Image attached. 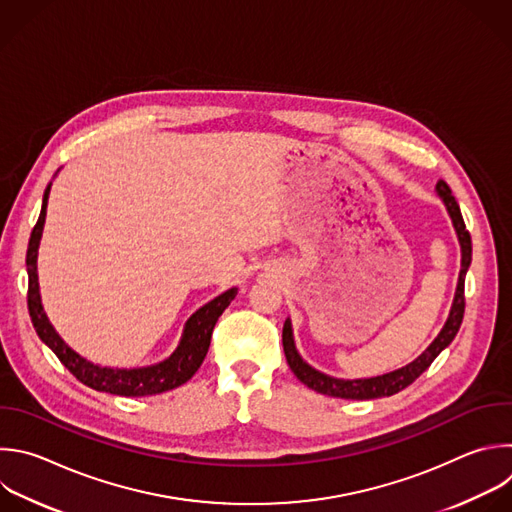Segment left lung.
I'll list each match as a JSON object with an SVG mask.
<instances>
[{"label":"left lung","instance_id":"obj_1","mask_svg":"<svg viewBox=\"0 0 512 512\" xmlns=\"http://www.w3.org/2000/svg\"><path fill=\"white\" fill-rule=\"evenodd\" d=\"M436 191H438L440 199L444 201V205H446V209L452 217V223H454V229H456V235H458V241H460V247H462V269H460V277H458L456 297H454V303H452V309H450V317H448L446 325L442 327L440 335L434 339L430 348L420 358H416L406 368H400L396 372H390V374H384V376H378V378L337 380V378H331V376H325V374L313 370L309 364H305L299 358V354L295 350V344H293L291 323L287 319L285 325H283V352H285V358H287V364H289L291 372L307 388H311L319 394H325V396L344 398V400H374V398L394 396V394L402 392L404 388H408L414 380H418L430 368V364L436 360V356L456 337V333L460 329V323H462V317H464V305H466V301H464V277H466V271H468L470 259H472V241H470V233L464 225L460 207H458L450 187L444 181H438Z\"/></svg>","mask_w":512,"mask_h":512}]
</instances>
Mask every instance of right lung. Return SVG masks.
<instances>
[{
    "label": "right lung",
    "mask_w": 512,
    "mask_h": 512,
    "mask_svg": "<svg viewBox=\"0 0 512 512\" xmlns=\"http://www.w3.org/2000/svg\"><path fill=\"white\" fill-rule=\"evenodd\" d=\"M48 195H50V185L46 187L42 211H40L38 223L34 225V231L30 235L28 255H26L28 309H30L34 329L40 335L42 342L58 356V360L70 370V374L76 380H80L84 386H88L96 392H108V394H116V396L136 398V396L162 394V392L179 388L185 382H189L195 376V372L201 368V364L209 352V346H211V335H213L215 323H217L219 315L235 299L237 289L233 287V289L221 293L219 297H215L213 301L203 305L197 313H193V317L187 321L179 348L175 350L173 356L166 358L164 362H158V364L146 366V368H132V370H116V368H102V366L90 364L62 342V337L50 325V321L44 313L42 301H40L36 261H38V245H40L44 221H46Z\"/></svg>",
    "instance_id": "1"
}]
</instances>
